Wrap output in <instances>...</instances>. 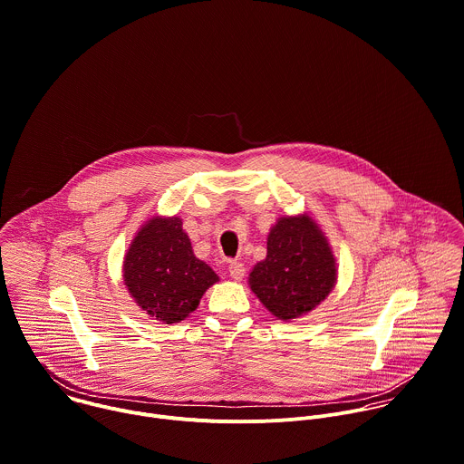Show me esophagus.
Here are the masks:
<instances>
[{
  "label": "esophagus",
  "instance_id": "obj_1",
  "mask_svg": "<svg viewBox=\"0 0 464 464\" xmlns=\"http://www.w3.org/2000/svg\"><path fill=\"white\" fill-rule=\"evenodd\" d=\"M228 272H230V277L236 279V281H241L243 276H245V265L239 263V261H230L228 265Z\"/></svg>",
  "mask_w": 464,
  "mask_h": 464
}]
</instances>
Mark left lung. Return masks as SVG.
Returning <instances> with one entry per match:
<instances>
[{
  "instance_id": "1",
  "label": "left lung",
  "mask_w": 464,
  "mask_h": 464,
  "mask_svg": "<svg viewBox=\"0 0 464 464\" xmlns=\"http://www.w3.org/2000/svg\"><path fill=\"white\" fill-rule=\"evenodd\" d=\"M335 281L337 266L328 239L308 214L277 219L266 239V257L248 277L252 292L281 321L312 312Z\"/></svg>"
}]
</instances>
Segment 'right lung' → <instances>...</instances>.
Segmentation results:
<instances>
[{"label": "right lung", "instance_id": "obj_1", "mask_svg": "<svg viewBox=\"0 0 464 464\" xmlns=\"http://www.w3.org/2000/svg\"><path fill=\"white\" fill-rule=\"evenodd\" d=\"M123 281L138 306L156 321L172 324L194 312L218 274L194 256L181 218H150L132 239Z\"/></svg>", "mask_w": 464, "mask_h": 464}]
</instances>
